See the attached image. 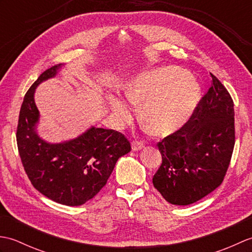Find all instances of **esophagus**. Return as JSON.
I'll use <instances>...</instances> for the list:
<instances>
[{
  "mask_svg": "<svg viewBox=\"0 0 252 252\" xmlns=\"http://www.w3.org/2000/svg\"><path fill=\"white\" fill-rule=\"evenodd\" d=\"M144 147V143L141 141H133L132 143V149L133 151H141Z\"/></svg>",
  "mask_w": 252,
  "mask_h": 252,
  "instance_id": "obj_1",
  "label": "esophagus"
}]
</instances>
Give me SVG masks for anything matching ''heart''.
<instances>
[{"instance_id":"obj_1","label":"heart","mask_w":252,"mask_h":252,"mask_svg":"<svg viewBox=\"0 0 252 252\" xmlns=\"http://www.w3.org/2000/svg\"><path fill=\"white\" fill-rule=\"evenodd\" d=\"M126 97L141 105L142 118L159 135L181 129L189 120L200 97L199 84L179 67H163L142 74L126 89ZM116 120H130L132 107L122 98L111 100Z\"/></svg>"}]
</instances>
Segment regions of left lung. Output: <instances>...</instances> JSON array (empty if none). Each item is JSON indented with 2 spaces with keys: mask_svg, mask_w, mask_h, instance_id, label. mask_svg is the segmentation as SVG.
Masks as SVG:
<instances>
[{
  "mask_svg": "<svg viewBox=\"0 0 252 252\" xmlns=\"http://www.w3.org/2000/svg\"><path fill=\"white\" fill-rule=\"evenodd\" d=\"M189 120L157 143L162 163L153 184L165 200L187 206L222 184L235 145L234 101L216 76Z\"/></svg>",
  "mask_w": 252,
  "mask_h": 252,
  "instance_id": "obj_1",
  "label": "left lung"
}]
</instances>
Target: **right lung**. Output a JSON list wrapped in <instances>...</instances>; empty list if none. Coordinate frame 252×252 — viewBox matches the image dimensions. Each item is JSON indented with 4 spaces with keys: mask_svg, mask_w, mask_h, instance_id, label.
<instances>
[{
    "mask_svg": "<svg viewBox=\"0 0 252 252\" xmlns=\"http://www.w3.org/2000/svg\"><path fill=\"white\" fill-rule=\"evenodd\" d=\"M60 67L46 69L26 93L16 138L21 162L34 189L62 205L81 206L106 185L117 160L131 151V143L120 132L94 126L62 144H49L37 136L34 90L54 77Z\"/></svg>",
    "mask_w": 252,
    "mask_h": 252,
    "instance_id": "add662e5",
    "label": "right lung"
}]
</instances>
